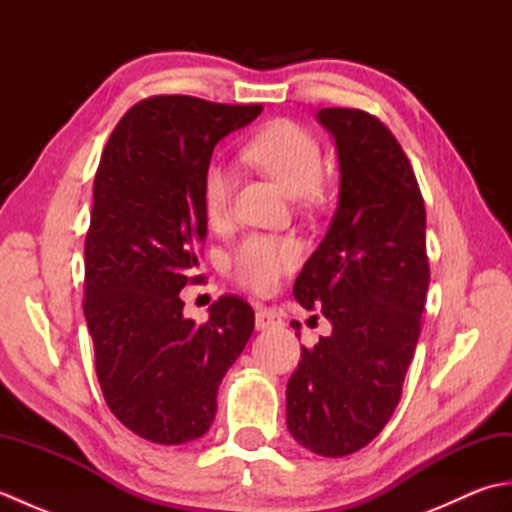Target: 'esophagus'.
<instances>
[{
    "label": "esophagus",
    "mask_w": 512,
    "mask_h": 512,
    "mask_svg": "<svg viewBox=\"0 0 512 512\" xmlns=\"http://www.w3.org/2000/svg\"><path fill=\"white\" fill-rule=\"evenodd\" d=\"M255 325H257V330L279 328V325H281V314L275 308L259 306L257 312H255Z\"/></svg>",
    "instance_id": "34e87169"
}]
</instances>
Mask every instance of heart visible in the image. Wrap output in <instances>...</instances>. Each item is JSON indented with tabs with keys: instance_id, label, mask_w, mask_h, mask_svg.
<instances>
[{
	"instance_id": "obj_1",
	"label": "heart",
	"mask_w": 512,
	"mask_h": 512,
	"mask_svg": "<svg viewBox=\"0 0 512 512\" xmlns=\"http://www.w3.org/2000/svg\"><path fill=\"white\" fill-rule=\"evenodd\" d=\"M244 156L303 204L319 200L323 149L306 127L295 121L270 123L248 140ZM231 189V169L224 162H213L204 176V213L211 224L226 220L231 211ZM299 262L301 244L297 239L246 235L226 255V273L246 290L268 292Z\"/></svg>"
}]
</instances>
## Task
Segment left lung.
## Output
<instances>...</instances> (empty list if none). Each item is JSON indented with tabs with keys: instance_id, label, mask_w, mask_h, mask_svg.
Returning <instances> with one entry per match:
<instances>
[{
	"instance_id": "left-lung-1",
	"label": "left lung",
	"mask_w": 512,
	"mask_h": 512,
	"mask_svg": "<svg viewBox=\"0 0 512 512\" xmlns=\"http://www.w3.org/2000/svg\"><path fill=\"white\" fill-rule=\"evenodd\" d=\"M317 118L339 151V204L292 295L321 306L332 332L301 347L286 422L301 447L343 458L383 431L400 400L429 288L427 215L409 158L376 116L328 107Z\"/></svg>"
}]
</instances>
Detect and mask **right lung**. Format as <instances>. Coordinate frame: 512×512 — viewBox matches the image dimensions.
Instances as JSON below:
<instances>
[{
    "instance_id": "add662e5",
    "label": "right lung",
    "mask_w": 512,
    "mask_h": 512,
    "mask_svg": "<svg viewBox=\"0 0 512 512\" xmlns=\"http://www.w3.org/2000/svg\"><path fill=\"white\" fill-rule=\"evenodd\" d=\"M259 114L262 105L151 96L114 127L96 169L83 312L107 407L149 442L209 431L217 387L253 334L244 299L220 297L195 323L180 290L200 279L213 149Z\"/></svg>"
}]
</instances>
